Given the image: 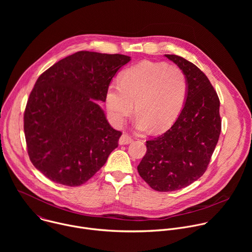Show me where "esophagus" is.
<instances>
[{
	"mask_svg": "<svg viewBox=\"0 0 252 252\" xmlns=\"http://www.w3.org/2000/svg\"><path fill=\"white\" fill-rule=\"evenodd\" d=\"M131 141H132V137L127 133L122 134V136L120 137V140H119L120 145H128V143H130Z\"/></svg>",
	"mask_w": 252,
	"mask_h": 252,
	"instance_id": "esophagus-1",
	"label": "esophagus"
}]
</instances>
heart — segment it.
<instances>
[{
    "instance_id": "b5f03b06",
    "label": "heart",
    "mask_w": 252,
    "mask_h": 252,
    "mask_svg": "<svg viewBox=\"0 0 252 252\" xmlns=\"http://www.w3.org/2000/svg\"><path fill=\"white\" fill-rule=\"evenodd\" d=\"M189 94L185 71L165 63L143 61L126 68L120 82L106 89L107 114L116 126H122L132 113L135 102V127L156 131L168 129L181 115Z\"/></svg>"
}]
</instances>
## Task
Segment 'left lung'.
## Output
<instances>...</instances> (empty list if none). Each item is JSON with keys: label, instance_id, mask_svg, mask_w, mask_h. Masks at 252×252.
<instances>
[{"label": "left lung", "instance_id": "8db88e82", "mask_svg": "<svg viewBox=\"0 0 252 252\" xmlns=\"http://www.w3.org/2000/svg\"><path fill=\"white\" fill-rule=\"evenodd\" d=\"M164 57L185 71L189 94L172 126L147 141V154L137 171L153 189L173 191L189 187L205 172L218 145L221 121L220 98L207 77L182 57Z\"/></svg>", "mask_w": 252, "mask_h": 252}]
</instances>
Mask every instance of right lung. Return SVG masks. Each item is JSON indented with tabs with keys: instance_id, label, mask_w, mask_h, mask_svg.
<instances>
[{
	"instance_id": "add662e5",
	"label": "right lung",
	"mask_w": 252,
	"mask_h": 252,
	"mask_svg": "<svg viewBox=\"0 0 252 252\" xmlns=\"http://www.w3.org/2000/svg\"><path fill=\"white\" fill-rule=\"evenodd\" d=\"M130 57L81 51L48 68L30 94L24 114L28 154L52 182L87 183L118 148L122 132L97 101Z\"/></svg>"
}]
</instances>
